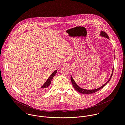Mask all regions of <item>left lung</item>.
Listing matches in <instances>:
<instances>
[{"label":"left lung","mask_w":125,"mask_h":125,"mask_svg":"<svg viewBox=\"0 0 125 125\" xmlns=\"http://www.w3.org/2000/svg\"><path fill=\"white\" fill-rule=\"evenodd\" d=\"M102 37H105L106 38H107L109 39V37L108 35H107V34L105 31H101V33H100ZM113 70H114V68L113 69ZM113 75V73L112 74H111V77L110 78V79H109V80L104 85H103L102 86H101L100 87L98 88H97V89H95V90H85V89H83L81 87H80L75 82L74 80H73L72 76H71V82H72V84L74 87V88L75 89V90L79 93H81V94H94L95 93V92L99 91L100 90H101V88H102L103 87H104L108 83V82L110 81V79H111L112 78V76Z\"/></svg>","instance_id":"obj_1"}]
</instances>
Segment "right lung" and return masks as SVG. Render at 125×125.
I'll use <instances>...</instances> for the list:
<instances>
[{
  "mask_svg": "<svg viewBox=\"0 0 125 125\" xmlns=\"http://www.w3.org/2000/svg\"><path fill=\"white\" fill-rule=\"evenodd\" d=\"M57 72V70L55 71L54 72H53L51 76L49 77V78L47 79V80L46 81V82L44 83V84L42 86V92H45L46 91V90L47 89L48 86L50 84L51 82V80H52V79L54 77V76L55 75V74H56Z\"/></svg>",
  "mask_w": 125,
  "mask_h": 125,
  "instance_id": "1",
  "label": "right lung"
}]
</instances>
